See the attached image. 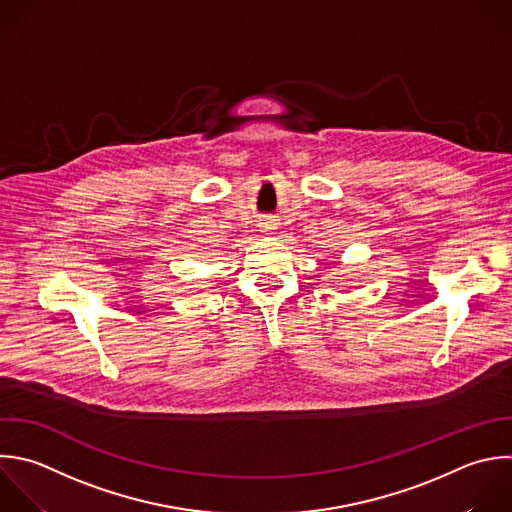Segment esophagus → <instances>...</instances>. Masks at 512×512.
I'll return each mask as SVG.
<instances>
[{
	"mask_svg": "<svg viewBox=\"0 0 512 512\" xmlns=\"http://www.w3.org/2000/svg\"><path fill=\"white\" fill-rule=\"evenodd\" d=\"M264 228H270V224H266V226H264Z\"/></svg>",
	"mask_w": 512,
	"mask_h": 512,
	"instance_id": "obj_1",
	"label": "esophagus"
}]
</instances>
